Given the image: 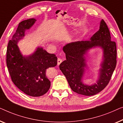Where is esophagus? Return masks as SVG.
Here are the masks:
<instances>
[{
  "label": "esophagus",
  "mask_w": 123,
  "mask_h": 123,
  "mask_svg": "<svg viewBox=\"0 0 123 123\" xmlns=\"http://www.w3.org/2000/svg\"><path fill=\"white\" fill-rule=\"evenodd\" d=\"M61 62H62V60L61 59V58H58V60H57V65H58V66H59L60 64H61Z\"/></svg>",
  "instance_id": "obj_1"
}]
</instances>
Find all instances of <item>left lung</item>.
Masks as SVG:
<instances>
[{"instance_id": "8db88e82", "label": "left lung", "mask_w": 123, "mask_h": 123, "mask_svg": "<svg viewBox=\"0 0 123 123\" xmlns=\"http://www.w3.org/2000/svg\"><path fill=\"white\" fill-rule=\"evenodd\" d=\"M96 48L102 50L101 62L96 83L91 85L83 82V77L89 67L86 57L89 51ZM66 60L60 65L71 89L77 94L92 96L101 91L111 79L117 64V47L111 41L110 31L104 20L100 22L99 29L90 41L69 43L63 46Z\"/></svg>"}]
</instances>
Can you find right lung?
Instances as JSON below:
<instances>
[{
  "instance_id": "obj_1",
  "label": "right lung",
  "mask_w": 123,
  "mask_h": 123,
  "mask_svg": "<svg viewBox=\"0 0 123 123\" xmlns=\"http://www.w3.org/2000/svg\"><path fill=\"white\" fill-rule=\"evenodd\" d=\"M36 21L31 18L19 23L6 51V65L12 81L25 94L33 97L43 95L49 90L51 82L46 76V70L57 64L56 55L48 53L42 47H37L29 55L20 52L18 43Z\"/></svg>"
}]
</instances>
